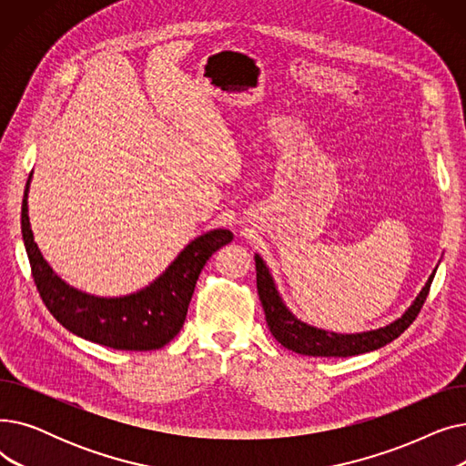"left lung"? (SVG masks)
Returning a JSON list of instances; mask_svg holds the SVG:
<instances>
[{
  "label": "left lung",
  "mask_w": 466,
  "mask_h": 466,
  "mask_svg": "<svg viewBox=\"0 0 466 466\" xmlns=\"http://www.w3.org/2000/svg\"><path fill=\"white\" fill-rule=\"evenodd\" d=\"M255 266H257V290L258 299L266 315V323L274 338L279 344L290 351L309 355V357H351L369 353L374 350H380L387 346L389 341L399 338L413 321L418 313L421 311L431 283L434 279V272L429 276L425 287L420 290V295L415 297L411 306L399 317L397 321L389 323L376 330H366L357 334H338L330 330H323L311 327L299 317L292 315V311L283 304L279 292L276 289L274 278L268 270L266 262L260 258V255H255Z\"/></svg>",
  "instance_id": "8db88e82"
}]
</instances>
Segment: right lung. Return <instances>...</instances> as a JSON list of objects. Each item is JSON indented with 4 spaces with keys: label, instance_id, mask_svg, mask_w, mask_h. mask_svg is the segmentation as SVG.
<instances>
[{
    "label": "right lung",
    "instance_id": "right-lung-1",
    "mask_svg": "<svg viewBox=\"0 0 466 466\" xmlns=\"http://www.w3.org/2000/svg\"><path fill=\"white\" fill-rule=\"evenodd\" d=\"M32 174L22 200V239L39 297L55 319L69 332L122 351L160 350L181 330L192 292L209 257L234 234L225 228L194 238L166 270L145 289L127 297H94L69 287L43 258L28 215Z\"/></svg>",
    "mask_w": 466,
    "mask_h": 466
}]
</instances>
